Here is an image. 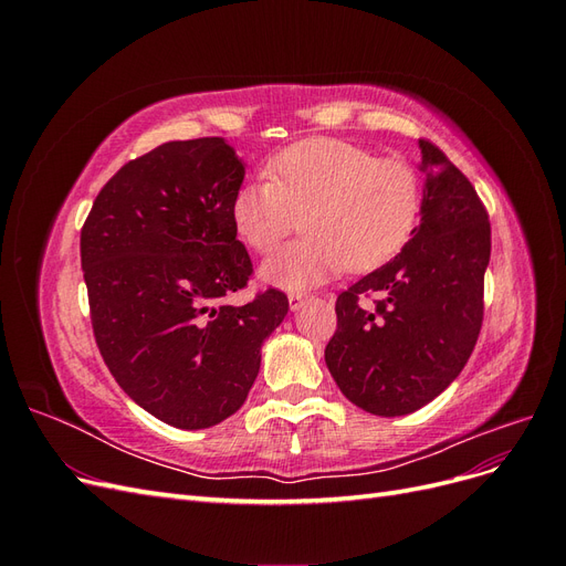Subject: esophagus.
Returning <instances> with one entry per match:
<instances>
[{"instance_id":"esophagus-1","label":"esophagus","mask_w":566,"mask_h":566,"mask_svg":"<svg viewBox=\"0 0 566 566\" xmlns=\"http://www.w3.org/2000/svg\"><path fill=\"white\" fill-rule=\"evenodd\" d=\"M306 297H310V295H304V293H290L287 295V302H290V310H293V312H297L300 310V306L306 302Z\"/></svg>"}]
</instances>
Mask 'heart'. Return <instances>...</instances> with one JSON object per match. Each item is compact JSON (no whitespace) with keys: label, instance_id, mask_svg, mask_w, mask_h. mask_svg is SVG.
<instances>
[{"label":"heart","instance_id":"b5f03b06","mask_svg":"<svg viewBox=\"0 0 566 566\" xmlns=\"http://www.w3.org/2000/svg\"><path fill=\"white\" fill-rule=\"evenodd\" d=\"M271 177L238 188L235 231L260 254H271L295 231L310 233L264 266V279L300 290L333 273L370 271L389 262L416 229L422 208L418 169L403 158H375L342 139H304L269 160Z\"/></svg>","mask_w":566,"mask_h":566}]
</instances>
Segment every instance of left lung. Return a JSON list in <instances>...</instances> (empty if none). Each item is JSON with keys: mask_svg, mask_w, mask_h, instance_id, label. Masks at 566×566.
Returning a JSON list of instances; mask_svg holds the SVG:
<instances>
[{"mask_svg": "<svg viewBox=\"0 0 566 566\" xmlns=\"http://www.w3.org/2000/svg\"><path fill=\"white\" fill-rule=\"evenodd\" d=\"M427 175L420 227L385 266L337 295L325 364L339 391L373 416H406L447 389L484 321L491 224L460 169L420 139ZM376 295L375 307L357 302Z\"/></svg>", "mask_w": 566, "mask_h": 566, "instance_id": "8db88e82", "label": "left lung"}]
</instances>
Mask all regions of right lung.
<instances>
[{"instance_id":"1","label":"right lung","mask_w":566,"mask_h":566,"mask_svg":"<svg viewBox=\"0 0 566 566\" xmlns=\"http://www.w3.org/2000/svg\"><path fill=\"white\" fill-rule=\"evenodd\" d=\"M243 177L219 136L167 142L117 169L80 233L101 356L132 401L179 430L243 406L287 314L273 287L224 302L252 276L231 214Z\"/></svg>"}]
</instances>
